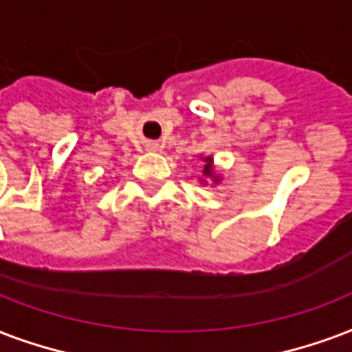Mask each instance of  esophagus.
<instances>
[{
	"mask_svg": "<svg viewBox=\"0 0 352 352\" xmlns=\"http://www.w3.org/2000/svg\"><path fill=\"white\" fill-rule=\"evenodd\" d=\"M158 147H160V146H158L157 142H147V144H146L147 151H158Z\"/></svg>",
	"mask_w": 352,
	"mask_h": 352,
	"instance_id": "34e87169",
	"label": "esophagus"
}]
</instances>
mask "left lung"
<instances>
[{
  "mask_svg": "<svg viewBox=\"0 0 352 352\" xmlns=\"http://www.w3.org/2000/svg\"><path fill=\"white\" fill-rule=\"evenodd\" d=\"M203 160V177H201L199 181L201 184H206V181H212L214 184H219L221 182V175L216 173V168H214V158L212 155H206V157H199Z\"/></svg>",
  "mask_w": 352,
  "mask_h": 352,
  "instance_id": "left-lung-1",
  "label": "left lung"
}]
</instances>
